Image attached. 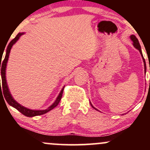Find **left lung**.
Returning <instances> with one entry per match:
<instances>
[{"label": "left lung", "mask_w": 150, "mask_h": 150, "mask_svg": "<svg viewBox=\"0 0 150 150\" xmlns=\"http://www.w3.org/2000/svg\"><path fill=\"white\" fill-rule=\"evenodd\" d=\"M130 39H131V40L132 41V44H133V46H135V47L136 48V49H137V50H139V51H140V54H141V56H142V59H143V61H144V68H145V61H144V57H143V56H142V50H141V47H140V43H139V41H138V39H137V38H136V37L135 35H133V34H132V35H131L130 36ZM144 69H145V68H144ZM91 104V103H90ZM91 106H92L93 108H95L94 107V106H92V104H91ZM96 110H97V108H95Z\"/></svg>", "instance_id": "obj_1"}]
</instances>
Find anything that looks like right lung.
<instances>
[{
	"instance_id": "right-lung-1",
	"label": "right lung",
	"mask_w": 150,
	"mask_h": 150,
	"mask_svg": "<svg viewBox=\"0 0 150 150\" xmlns=\"http://www.w3.org/2000/svg\"><path fill=\"white\" fill-rule=\"evenodd\" d=\"M25 33H19L18 34V35L15 37L13 40L11 41L8 44V47H7L6 49V56H5L4 60L2 61L1 63V62H0V70H1V79H2V87L1 86V83H0V92L1 91V89H3V96H4L5 99L7 102L9 104L10 106H12L13 107H14L16 108L17 110H18L20 113H22V114L25 115L26 116L28 117H33V116H40V115H43L44 113L49 112V111L52 110L53 108H54L56 107L57 105L59 104L60 101H61V98H62V95H63V89H62V90L60 92L59 95L58 96L57 99L56 100L54 101V103L50 106L49 108H46L45 110H31L29 109V108L24 107L22 106V105H20V104H18L16 101L13 99V97H12L11 94H10L9 89H8V85H7V82H6V65H7V63H8V58H9V55H10V50H11V48L13 47V44H15L16 43L17 41L20 39V37H21L22 34H24ZM2 92V91H1Z\"/></svg>"
}]
</instances>
